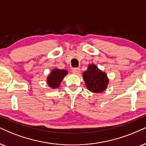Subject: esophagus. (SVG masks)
Masks as SVG:
<instances>
[{
  "mask_svg": "<svg viewBox=\"0 0 146 146\" xmlns=\"http://www.w3.org/2000/svg\"><path fill=\"white\" fill-rule=\"evenodd\" d=\"M72 72L75 74H79V72H80V69L79 68H73L72 69Z\"/></svg>",
  "mask_w": 146,
  "mask_h": 146,
  "instance_id": "34e87169",
  "label": "esophagus"
}]
</instances>
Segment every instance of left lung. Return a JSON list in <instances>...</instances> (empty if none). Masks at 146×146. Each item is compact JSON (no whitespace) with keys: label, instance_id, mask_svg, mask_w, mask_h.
Listing matches in <instances>:
<instances>
[{"label":"left lung","instance_id":"left-lung-1","mask_svg":"<svg viewBox=\"0 0 146 146\" xmlns=\"http://www.w3.org/2000/svg\"><path fill=\"white\" fill-rule=\"evenodd\" d=\"M88 89L92 92H102L106 89L108 80L104 72L100 71L94 64H90L83 73Z\"/></svg>","mask_w":146,"mask_h":146}]
</instances>
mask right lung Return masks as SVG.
Masks as SVG:
<instances>
[{
  "instance_id": "1",
  "label": "right lung",
  "mask_w": 146,
  "mask_h": 146,
  "mask_svg": "<svg viewBox=\"0 0 146 146\" xmlns=\"http://www.w3.org/2000/svg\"><path fill=\"white\" fill-rule=\"evenodd\" d=\"M67 74V71L65 70L55 69L52 71L47 79V83L52 88H57L60 86V82L64 77Z\"/></svg>"
}]
</instances>
